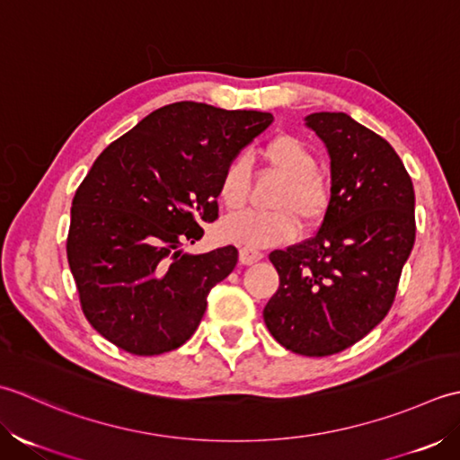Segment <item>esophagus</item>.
<instances>
[{
	"instance_id": "34e87169",
	"label": "esophagus",
	"mask_w": 460,
	"mask_h": 460,
	"mask_svg": "<svg viewBox=\"0 0 460 460\" xmlns=\"http://www.w3.org/2000/svg\"><path fill=\"white\" fill-rule=\"evenodd\" d=\"M261 258H264V254H261L260 250H252V248H242L240 250V264H243V266L256 264V261H260Z\"/></svg>"
}]
</instances>
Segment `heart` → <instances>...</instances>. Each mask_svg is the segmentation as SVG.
<instances>
[{"label": "heart", "mask_w": 460, "mask_h": 460, "mask_svg": "<svg viewBox=\"0 0 460 460\" xmlns=\"http://www.w3.org/2000/svg\"><path fill=\"white\" fill-rule=\"evenodd\" d=\"M258 158L270 172L284 178L274 199V212H238L220 224L224 240L246 248H266L297 236L299 220L305 228L317 226L330 210V186L317 172V156L304 138L279 133L258 148ZM250 166L234 156L224 166L218 196L228 210H238L250 196Z\"/></svg>", "instance_id": "obj_1"}]
</instances>
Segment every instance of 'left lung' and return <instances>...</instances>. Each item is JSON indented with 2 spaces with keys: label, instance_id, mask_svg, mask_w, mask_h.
Returning <instances> with one entry per match:
<instances>
[{
  "label": "left lung",
  "instance_id": "left-lung-1",
  "mask_svg": "<svg viewBox=\"0 0 460 460\" xmlns=\"http://www.w3.org/2000/svg\"><path fill=\"white\" fill-rule=\"evenodd\" d=\"M332 158L330 210L314 238L274 250L264 322L286 349L325 358L363 340L395 302L415 243V190L385 138L345 112H314Z\"/></svg>",
  "mask_w": 460,
  "mask_h": 460
}]
</instances>
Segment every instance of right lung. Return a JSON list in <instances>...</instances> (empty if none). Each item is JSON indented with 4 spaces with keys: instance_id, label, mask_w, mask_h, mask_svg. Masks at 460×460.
Listing matches in <instances>:
<instances>
[{
    "instance_id": "1",
    "label": "right lung",
    "mask_w": 460,
    "mask_h": 460,
    "mask_svg": "<svg viewBox=\"0 0 460 460\" xmlns=\"http://www.w3.org/2000/svg\"><path fill=\"white\" fill-rule=\"evenodd\" d=\"M271 120L261 111L172 102L93 163L73 199L67 260L83 314L112 345L161 355L190 340L238 250L181 248L218 218L224 166Z\"/></svg>"
}]
</instances>
